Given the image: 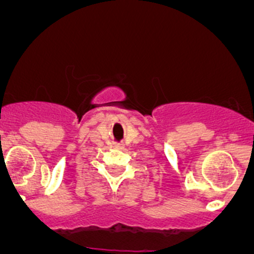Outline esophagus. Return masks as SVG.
<instances>
[{
  "label": "esophagus",
  "mask_w": 254,
  "mask_h": 254,
  "mask_svg": "<svg viewBox=\"0 0 254 254\" xmlns=\"http://www.w3.org/2000/svg\"><path fill=\"white\" fill-rule=\"evenodd\" d=\"M114 148H123L124 147V145L123 143H114V146H113Z\"/></svg>",
  "instance_id": "34e87169"
}]
</instances>
